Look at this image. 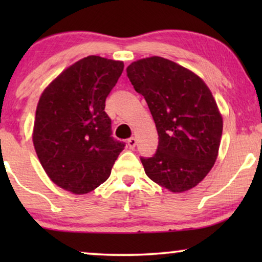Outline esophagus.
Wrapping results in <instances>:
<instances>
[{
  "mask_svg": "<svg viewBox=\"0 0 262 262\" xmlns=\"http://www.w3.org/2000/svg\"><path fill=\"white\" fill-rule=\"evenodd\" d=\"M136 138L135 137H131V138H128L127 139V145H128V148L130 149H134L135 146H136Z\"/></svg>",
  "mask_w": 262,
  "mask_h": 262,
  "instance_id": "esophagus-1",
  "label": "esophagus"
}]
</instances>
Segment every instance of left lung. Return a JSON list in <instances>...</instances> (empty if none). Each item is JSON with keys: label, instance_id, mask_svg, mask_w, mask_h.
<instances>
[{"label": "left lung", "instance_id": "obj_1", "mask_svg": "<svg viewBox=\"0 0 262 262\" xmlns=\"http://www.w3.org/2000/svg\"><path fill=\"white\" fill-rule=\"evenodd\" d=\"M126 73L159 134L156 152L141 157L145 174L170 192L194 187L216 162L223 131L210 89L194 73L162 57L131 63Z\"/></svg>", "mask_w": 262, "mask_h": 262}]
</instances>
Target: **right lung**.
I'll list each match as a JSON object with an SVG mask.
<instances>
[{
  "label": "right lung",
  "mask_w": 262,
  "mask_h": 262,
  "mask_svg": "<svg viewBox=\"0 0 262 262\" xmlns=\"http://www.w3.org/2000/svg\"><path fill=\"white\" fill-rule=\"evenodd\" d=\"M124 70L120 60L88 56L64 70L42 93L33 144L49 178L75 194L108 179L125 143L112 137L106 98Z\"/></svg>",
  "instance_id": "right-lung-1"
}]
</instances>
